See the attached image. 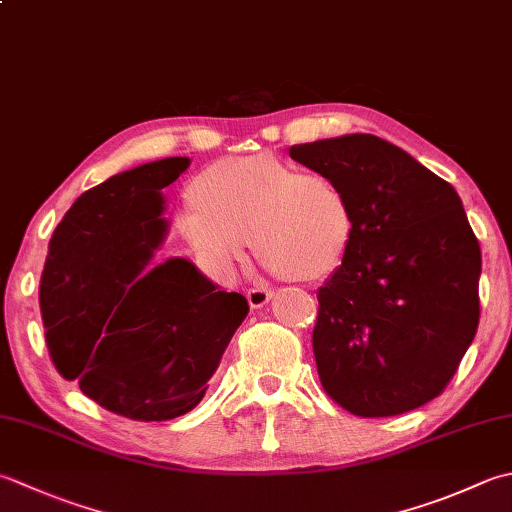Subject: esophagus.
<instances>
[{"instance_id": "esophagus-1", "label": "esophagus", "mask_w": 512, "mask_h": 512, "mask_svg": "<svg viewBox=\"0 0 512 512\" xmlns=\"http://www.w3.org/2000/svg\"><path fill=\"white\" fill-rule=\"evenodd\" d=\"M270 297H273V290H270V288H250L246 293L250 308L266 306L270 302Z\"/></svg>"}]
</instances>
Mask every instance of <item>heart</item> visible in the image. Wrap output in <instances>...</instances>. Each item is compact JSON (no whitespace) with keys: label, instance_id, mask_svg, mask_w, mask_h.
I'll return each instance as SVG.
<instances>
[{"label":"heart","instance_id":"1","mask_svg":"<svg viewBox=\"0 0 512 512\" xmlns=\"http://www.w3.org/2000/svg\"><path fill=\"white\" fill-rule=\"evenodd\" d=\"M193 199L179 213V230L224 279L244 262L246 237L270 273L310 282L333 273L353 233L342 188L275 155L215 162L197 175Z\"/></svg>","mask_w":512,"mask_h":512}]
</instances>
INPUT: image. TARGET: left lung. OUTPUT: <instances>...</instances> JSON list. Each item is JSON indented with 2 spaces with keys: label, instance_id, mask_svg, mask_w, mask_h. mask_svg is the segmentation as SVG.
Segmentation results:
<instances>
[{
  "label": "left lung",
  "instance_id": "1",
  "mask_svg": "<svg viewBox=\"0 0 512 512\" xmlns=\"http://www.w3.org/2000/svg\"><path fill=\"white\" fill-rule=\"evenodd\" d=\"M342 188L353 233L319 288L313 350L322 386L357 417L435 399L479 324L482 250L457 190L375 135L288 148Z\"/></svg>",
  "mask_w": 512,
  "mask_h": 512
}]
</instances>
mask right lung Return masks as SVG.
Instances as JSON below:
<instances>
[{
	"mask_svg": "<svg viewBox=\"0 0 512 512\" xmlns=\"http://www.w3.org/2000/svg\"><path fill=\"white\" fill-rule=\"evenodd\" d=\"M190 166L166 157L86 190L57 224L39 284L59 375L115 415L166 422L193 410L248 315L193 262L157 264L162 190Z\"/></svg>",
	"mask_w": 512,
	"mask_h": 512,
	"instance_id": "obj_1",
	"label": "right lung"
}]
</instances>
